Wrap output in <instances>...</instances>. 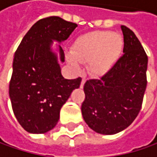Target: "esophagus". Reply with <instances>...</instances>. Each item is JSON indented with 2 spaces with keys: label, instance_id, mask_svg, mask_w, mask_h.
<instances>
[{
  "label": "esophagus",
  "instance_id": "obj_1",
  "mask_svg": "<svg viewBox=\"0 0 157 157\" xmlns=\"http://www.w3.org/2000/svg\"><path fill=\"white\" fill-rule=\"evenodd\" d=\"M86 78L84 76L83 77V78H82V81H81V84H80V87L83 88L84 87V85H85V83H86Z\"/></svg>",
  "mask_w": 157,
  "mask_h": 157
}]
</instances>
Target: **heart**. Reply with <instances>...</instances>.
<instances>
[{"mask_svg":"<svg viewBox=\"0 0 157 157\" xmlns=\"http://www.w3.org/2000/svg\"><path fill=\"white\" fill-rule=\"evenodd\" d=\"M122 37L111 31H94L83 35L72 46L69 63L75 68L78 61H88V69L96 75L106 73L117 62L123 50Z\"/></svg>","mask_w":157,"mask_h":157,"instance_id":"b5f03b06","label":"heart"}]
</instances>
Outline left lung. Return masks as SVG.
Listing matches in <instances>:
<instances>
[{
	"label": "left lung",
	"instance_id": "8db88e82",
	"mask_svg": "<svg viewBox=\"0 0 157 157\" xmlns=\"http://www.w3.org/2000/svg\"><path fill=\"white\" fill-rule=\"evenodd\" d=\"M124 54L100 78L85 83L83 118L89 128L102 135L127 128L142 108L147 86L148 56L135 33L121 25Z\"/></svg>",
	"mask_w": 157,
	"mask_h": 157
}]
</instances>
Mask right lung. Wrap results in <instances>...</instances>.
<instances>
[{
	"label": "right lung",
	"mask_w": 157,
	"mask_h": 157,
	"mask_svg": "<svg viewBox=\"0 0 157 157\" xmlns=\"http://www.w3.org/2000/svg\"><path fill=\"white\" fill-rule=\"evenodd\" d=\"M78 25L58 16L37 21L23 36L14 57L9 97L15 118L29 133L44 134L59 120L60 109L82 78L66 79L61 74L52 40H66ZM61 62L64 53L59 45Z\"/></svg>",
	"instance_id": "right-lung-1"
}]
</instances>
